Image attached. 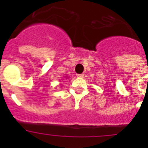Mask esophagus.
I'll return each mask as SVG.
<instances>
[{"mask_svg":"<svg viewBox=\"0 0 148 148\" xmlns=\"http://www.w3.org/2000/svg\"><path fill=\"white\" fill-rule=\"evenodd\" d=\"M77 77H78V78H84V74H77V75H76Z\"/></svg>","mask_w":148,"mask_h":148,"instance_id":"1","label":"esophagus"}]
</instances>
